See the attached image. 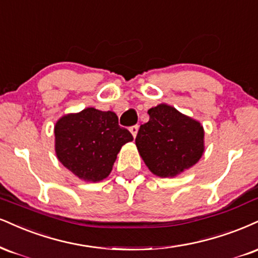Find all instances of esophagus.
Instances as JSON below:
<instances>
[{"instance_id": "1", "label": "esophagus", "mask_w": 258, "mask_h": 258, "mask_svg": "<svg viewBox=\"0 0 258 258\" xmlns=\"http://www.w3.org/2000/svg\"><path fill=\"white\" fill-rule=\"evenodd\" d=\"M138 125H135V126H132V127H130V132L132 133V136H133V138H136V136H137V133H138Z\"/></svg>"}]
</instances>
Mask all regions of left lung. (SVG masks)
I'll list each match as a JSON object with an SVG mask.
<instances>
[{
  "label": "left lung",
  "mask_w": 258,
  "mask_h": 258,
  "mask_svg": "<svg viewBox=\"0 0 258 258\" xmlns=\"http://www.w3.org/2000/svg\"><path fill=\"white\" fill-rule=\"evenodd\" d=\"M139 127L136 145L151 173L173 178L195 166L204 153L203 126L174 107L159 104Z\"/></svg>",
  "instance_id": "left-lung-1"
}]
</instances>
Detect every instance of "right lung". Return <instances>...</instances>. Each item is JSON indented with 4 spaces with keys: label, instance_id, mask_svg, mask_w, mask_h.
<instances>
[{
    "label": "right lung",
    "instance_id": "add662e5",
    "mask_svg": "<svg viewBox=\"0 0 258 258\" xmlns=\"http://www.w3.org/2000/svg\"><path fill=\"white\" fill-rule=\"evenodd\" d=\"M55 151L60 162L85 181H101L110 174L121 147L132 142L113 111L86 108L57 120Z\"/></svg>",
    "mask_w": 258,
    "mask_h": 258
}]
</instances>
